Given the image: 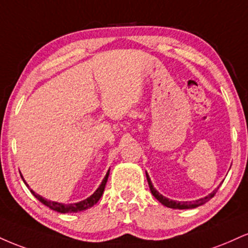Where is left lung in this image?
<instances>
[{
  "label": "left lung",
  "instance_id": "left-lung-1",
  "mask_svg": "<svg viewBox=\"0 0 248 248\" xmlns=\"http://www.w3.org/2000/svg\"><path fill=\"white\" fill-rule=\"evenodd\" d=\"M146 176H147L148 184H149V187H150V191H152L154 197L157 199V201L160 202L161 204H163L164 206L170 207V209L186 210V209H195V207H198V206L203 205V204H205L206 202H209L210 199H211L213 196L216 195V192H217V190H218V187H219L218 186L217 189H215L211 193H209V195L205 196V197H203V198L196 199V201H191V202H178V201H172V199H169V198L164 197L163 195H161V193L158 192L157 190L155 189V187H154L152 181H150L149 175H148L147 171H146Z\"/></svg>",
  "mask_w": 248,
  "mask_h": 248
}]
</instances>
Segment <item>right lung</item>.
Wrapping results in <instances>:
<instances>
[{"instance_id":"obj_1","label":"right lung","mask_w":248,"mask_h":248,"mask_svg":"<svg viewBox=\"0 0 248 248\" xmlns=\"http://www.w3.org/2000/svg\"><path fill=\"white\" fill-rule=\"evenodd\" d=\"M108 176H109V169H108L106 176H105L104 179H102L101 184H100V186H99L98 189H96L95 191H94V193H93V195H91L88 198L84 199V201H81V202H78V203L62 204V203H58V202L50 201V199L42 197L41 195H38V193H36L35 191H33L32 189H30V186H28V183L24 181L23 176H22V173H21V177L23 178V182L25 183V186L29 187V190L31 191V193H32V195L35 196V197H36L37 199H38V201L41 202V203L44 204L45 206L50 207L51 210H53V211L59 212V213H75V212H80V211H84V210L90 209V207H92L93 205H95V204L99 202V199L101 198L102 193H104V190H105V186H106Z\"/></svg>"}]
</instances>
